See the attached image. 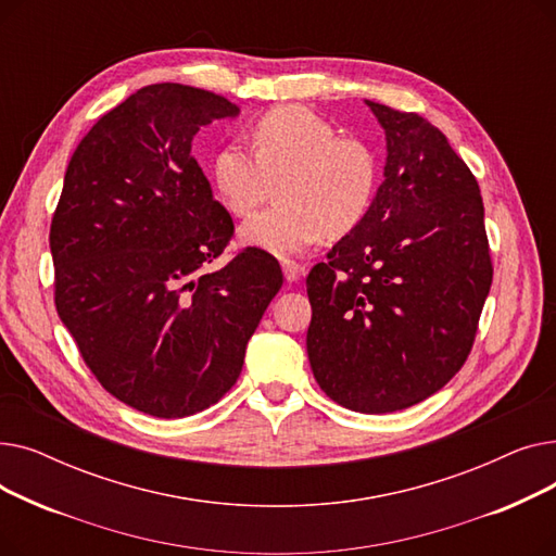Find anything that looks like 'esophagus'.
<instances>
[{
  "label": "esophagus",
  "mask_w": 556,
  "mask_h": 556,
  "mask_svg": "<svg viewBox=\"0 0 556 556\" xmlns=\"http://www.w3.org/2000/svg\"><path fill=\"white\" fill-rule=\"evenodd\" d=\"M281 270H283V277H286V281H298L302 275H304V266L302 263H298V261H290V258H283L281 261Z\"/></svg>",
  "instance_id": "1"
}]
</instances>
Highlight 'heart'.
I'll return each instance as SVG.
<instances>
[{
	"mask_svg": "<svg viewBox=\"0 0 556 556\" xmlns=\"http://www.w3.org/2000/svg\"><path fill=\"white\" fill-rule=\"evenodd\" d=\"M252 149L229 143L214 155L212 178L233 216H248L279 180L277 204L248 218L239 237L273 254H298L323 233L344 237L367 216L378 162L358 137L302 105L268 110L252 126Z\"/></svg>",
	"mask_w": 556,
	"mask_h": 556,
	"instance_id": "1",
	"label": "heart"
}]
</instances>
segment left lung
<instances>
[{
	"label": "left lung",
	"instance_id": "obj_1",
	"mask_svg": "<svg viewBox=\"0 0 556 556\" xmlns=\"http://www.w3.org/2000/svg\"><path fill=\"white\" fill-rule=\"evenodd\" d=\"M367 105L388 139L386 180L306 277V352L329 399L386 415L442 390L469 358L493 266L478 180L444 132Z\"/></svg>",
	"mask_w": 556,
	"mask_h": 556
}]
</instances>
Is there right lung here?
Instances as JSON below:
<instances>
[{
  "label": "right lung",
  "instance_id": "obj_1",
  "mask_svg": "<svg viewBox=\"0 0 556 556\" xmlns=\"http://www.w3.org/2000/svg\"><path fill=\"white\" fill-rule=\"evenodd\" d=\"M239 105L180 83L146 85L105 112L70 160L51 218L53 300L97 381L135 410L178 419L223 399L283 283L233 237L191 155L195 132Z\"/></svg>",
  "mask_w": 556,
  "mask_h": 556
}]
</instances>
